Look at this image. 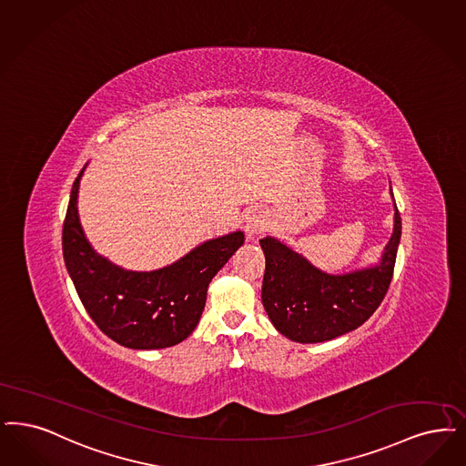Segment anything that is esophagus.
Instances as JSON below:
<instances>
[{
    "instance_id": "obj_1",
    "label": "esophagus",
    "mask_w": 466,
    "mask_h": 466,
    "mask_svg": "<svg viewBox=\"0 0 466 466\" xmlns=\"http://www.w3.org/2000/svg\"><path fill=\"white\" fill-rule=\"evenodd\" d=\"M267 224H268V222H267V215H265L263 211H251V213L246 217V224H244L248 238L253 239L255 236L261 234V232L265 230Z\"/></svg>"
}]
</instances>
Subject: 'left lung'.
I'll list each match as a JSON object with an SVG mask.
<instances>
[{
	"label": "left lung",
	"instance_id": "left-lung-1",
	"mask_svg": "<svg viewBox=\"0 0 466 466\" xmlns=\"http://www.w3.org/2000/svg\"><path fill=\"white\" fill-rule=\"evenodd\" d=\"M395 206L393 234L378 265L333 276L274 238L260 239L265 255L261 301L280 335L299 343H319L362 326L390 286L400 242Z\"/></svg>",
	"mask_w": 466,
	"mask_h": 466
}]
</instances>
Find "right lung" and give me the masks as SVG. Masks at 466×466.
Masks as SVG:
<instances>
[{
  "label": "right lung",
  "mask_w": 466,
  "mask_h": 466,
  "mask_svg": "<svg viewBox=\"0 0 466 466\" xmlns=\"http://www.w3.org/2000/svg\"><path fill=\"white\" fill-rule=\"evenodd\" d=\"M71 190L62 251L77 297L104 335L135 350L167 349L190 335L205 310L211 279L241 248V230L206 241L184 258L152 272H133L95 253L77 217V190Z\"/></svg>",
  "instance_id": "right-lung-1"
}]
</instances>
